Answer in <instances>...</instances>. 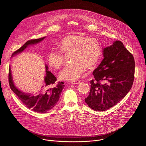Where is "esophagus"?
I'll return each mask as SVG.
<instances>
[{
	"mask_svg": "<svg viewBox=\"0 0 146 146\" xmlns=\"http://www.w3.org/2000/svg\"><path fill=\"white\" fill-rule=\"evenodd\" d=\"M71 83H72V84H80V81L77 80V81H72V82H71Z\"/></svg>",
	"mask_w": 146,
	"mask_h": 146,
	"instance_id": "1",
	"label": "esophagus"
}]
</instances>
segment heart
I'll list each match as a JSON object with an SVG mask.
<instances>
[{
  "label": "heart",
  "mask_w": 146,
  "mask_h": 146,
  "mask_svg": "<svg viewBox=\"0 0 146 146\" xmlns=\"http://www.w3.org/2000/svg\"><path fill=\"white\" fill-rule=\"evenodd\" d=\"M58 46L65 55L72 54L71 59L73 64L66 66L59 74L60 79L68 81L78 79L85 68L91 69L96 66L102 55L100 44L99 41L94 37L69 35L62 38ZM61 52L54 48L48 55L50 65L56 69L60 68L64 64L65 56Z\"/></svg>",
  "instance_id": "heart-1"
}]
</instances>
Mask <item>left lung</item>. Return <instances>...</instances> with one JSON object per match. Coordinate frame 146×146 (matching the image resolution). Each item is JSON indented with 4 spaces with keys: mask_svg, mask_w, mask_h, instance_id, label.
I'll list each match as a JSON object with an SVG mask.
<instances>
[{
    "mask_svg": "<svg viewBox=\"0 0 146 146\" xmlns=\"http://www.w3.org/2000/svg\"><path fill=\"white\" fill-rule=\"evenodd\" d=\"M103 54V59L93 72L94 79L90 81V92L85 99L90 108L99 111L116 105L129 92L135 66L133 55L121 41L104 48Z\"/></svg>",
    "mask_w": 146,
    "mask_h": 146,
    "instance_id": "left-lung-1",
    "label": "left lung"
}]
</instances>
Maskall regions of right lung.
I'll return each mask as SVG.
<instances>
[{"label": "right lung", "instance_id": "1", "mask_svg": "<svg viewBox=\"0 0 146 146\" xmlns=\"http://www.w3.org/2000/svg\"><path fill=\"white\" fill-rule=\"evenodd\" d=\"M45 37H43L27 41L21 47L13 53L12 56L23 52L28 46L40 42ZM46 74L44 78V84L41 87L38 93L33 95L21 91L15 86L13 80L11 69L9 67V82L11 90L27 108L38 113H44L52 109L58 103L60 93L65 87L64 83L59 81L55 85L56 78L51 72L48 70V68L47 65H46ZM54 85L55 86L52 88V86Z\"/></svg>", "mask_w": 146, "mask_h": 146}]
</instances>
